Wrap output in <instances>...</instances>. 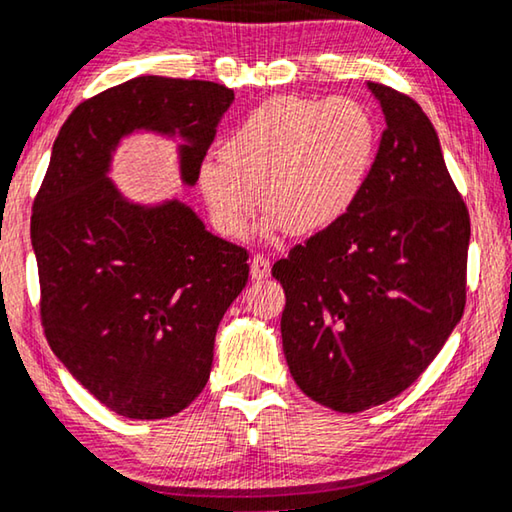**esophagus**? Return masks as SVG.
I'll list each match as a JSON object with an SVG mask.
<instances>
[{
  "mask_svg": "<svg viewBox=\"0 0 512 512\" xmlns=\"http://www.w3.org/2000/svg\"><path fill=\"white\" fill-rule=\"evenodd\" d=\"M269 273H271V264L264 255H255L250 259V276H253V280L269 278Z\"/></svg>",
  "mask_w": 512,
  "mask_h": 512,
  "instance_id": "34e87169",
  "label": "esophagus"
}]
</instances>
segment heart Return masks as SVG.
Wrapping results in <instances>:
<instances>
[{"instance_id":"obj_1","label":"heart","mask_w":512,"mask_h":512,"mask_svg":"<svg viewBox=\"0 0 512 512\" xmlns=\"http://www.w3.org/2000/svg\"><path fill=\"white\" fill-rule=\"evenodd\" d=\"M379 121L356 98L264 101L204 160L197 186L216 230L243 239L257 211L264 230L312 236L345 216L379 154ZM258 195H254V190Z\"/></svg>"}]
</instances>
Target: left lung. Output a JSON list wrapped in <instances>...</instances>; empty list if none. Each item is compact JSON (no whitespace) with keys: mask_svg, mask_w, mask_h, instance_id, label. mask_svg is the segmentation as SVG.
I'll list each match as a JSON object with an SVG mask.
<instances>
[{"mask_svg":"<svg viewBox=\"0 0 512 512\" xmlns=\"http://www.w3.org/2000/svg\"><path fill=\"white\" fill-rule=\"evenodd\" d=\"M386 119L372 174L329 230L273 264L282 349L301 391L342 414L423 375L462 319L469 211L414 98L368 82Z\"/></svg>","mask_w":512,"mask_h":512,"instance_id":"obj_1","label":"left lung"}]
</instances>
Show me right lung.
Wrapping results in <instances>:
<instances>
[{
	"label": "right lung",
	"mask_w": 512,
	"mask_h": 512,
	"mask_svg": "<svg viewBox=\"0 0 512 512\" xmlns=\"http://www.w3.org/2000/svg\"><path fill=\"white\" fill-rule=\"evenodd\" d=\"M234 91L140 75L80 103L52 144L34 200L41 322L52 352L114 414L156 421L207 386L223 315L248 282V253L213 236L177 197L137 204L110 179L121 140L181 137L195 186Z\"/></svg>",
	"instance_id": "obj_1"
}]
</instances>
